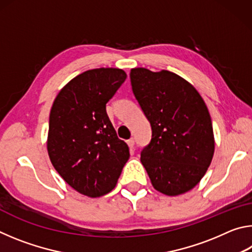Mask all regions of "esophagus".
Segmentation results:
<instances>
[{"label": "esophagus", "instance_id": "esophagus-1", "mask_svg": "<svg viewBox=\"0 0 252 252\" xmlns=\"http://www.w3.org/2000/svg\"><path fill=\"white\" fill-rule=\"evenodd\" d=\"M126 143H127V146H129V148L131 149V150H133V147H134V140H133V139L127 140Z\"/></svg>", "mask_w": 252, "mask_h": 252}]
</instances>
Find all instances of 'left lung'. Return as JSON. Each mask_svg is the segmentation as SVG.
<instances>
[{"label":"left lung","mask_w":252,"mask_h":252,"mask_svg":"<svg viewBox=\"0 0 252 252\" xmlns=\"http://www.w3.org/2000/svg\"><path fill=\"white\" fill-rule=\"evenodd\" d=\"M130 79L152 130L141 151L152 186L167 195L185 193L206 174L215 152L207 105L192 85L172 72L136 67Z\"/></svg>","instance_id":"1"}]
</instances>
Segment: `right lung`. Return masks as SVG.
Listing matches in <instances>:
<instances>
[{
  "instance_id": "obj_1",
  "label": "right lung",
  "mask_w": 252,
  "mask_h": 252,
  "mask_svg": "<svg viewBox=\"0 0 252 252\" xmlns=\"http://www.w3.org/2000/svg\"><path fill=\"white\" fill-rule=\"evenodd\" d=\"M126 79L121 69L85 71L59 92L51 109L50 160L67 185L88 197L110 192L130 157L106 114Z\"/></svg>"
}]
</instances>
